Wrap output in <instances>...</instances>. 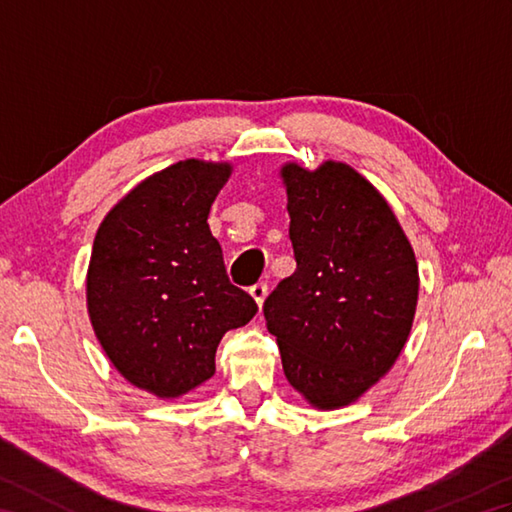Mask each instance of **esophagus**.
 Wrapping results in <instances>:
<instances>
[{"instance_id": "34e87169", "label": "esophagus", "mask_w": 512, "mask_h": 512, "mask_svg": "<svg viewBox=\"0 0 512 512\" xmlns=\"http://www.w3.org/2000/svg\"><path fill=\"white\" fill-rule=\"evenodd\" d=\"M250 297H253L257 301V306L262 308L264 301L268 297V286L264 284V281H259V284H255L253 288H250Z\"/></svg>"}]
</instances>
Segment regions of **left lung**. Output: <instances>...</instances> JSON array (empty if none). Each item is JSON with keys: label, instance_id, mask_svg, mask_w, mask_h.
Instances as JSON below:
<instances>
[{"label": "left lung", "instance_id": "8db88e82", "mask_svg": "<svg viewBox=\"0 0 512 512\" xmlns=\"http://www.w3.org/2000/svg\"><path fill=\"white\" fill-rule=\"evenodd\" d=\"M297 270L264 303L288 383L314 409H341L374 387L405 347L418 262L398 217L345 162H286Z\"/></svg>", "mask_w": 512, "mask_h": 512}]
</instances>
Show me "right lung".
<instances>
[{
	"label": "right lung",
	"instance_id": "1",
	"mask_svg": "<svg viewBox=\"0 0 512 512\" xmlns=\"http://www.w3.org/2000/svg\"><path fill=\"white\" fill-rule=\"evenodd\" d=\"M231 162L180 160L105 215L85 279L96 339L125 380L162 400L215 374L222 336L257 303L228 281L209 217Z\"/></svg>",
	"mask_w": 512,
	"mask_h": 512
}]
</instances>
